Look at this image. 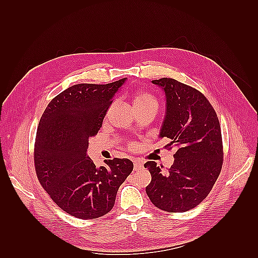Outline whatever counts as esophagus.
I'll use <instances>...</instances> for the list:
<instances>
[{
	"mask_svg": "<svg viewBox=\"0 0 258 258\" xmlns=\"http://www.w3.org/2000/svg\"><path fill=\"white\" fill-rule=\"evenodd\" d=\"M134 169L135 171H140V169H143V164L140 161H134Z\"/></svg>",
	"mask_w": 258,
	"mask_h": 258,
	"instance_id": "esophagus-1",
	"label": "esophagus"
}]
</instances>
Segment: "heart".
I'll return each mask as SVG.
<instances>
[{
	"label": "heart",
	"instance_id": "obj_1",
	"mask_svg": "<svg viewBox=\"0 0 258 258\" xmlns=\"http://www.w3.org/2000/svg\"><path fill=\"white\" fill-rule=\"evenodd\" d=\"M144 106H155L157 107V102L154 96L149 93L140 92L133 97V107H144Z\"/></svg>",
	"mask_w": 258,
	"mask_h": 258
}]
</instances>
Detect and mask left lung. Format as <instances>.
<instances>
[{
  "mask_svg": "<svg viewBox=\"0 0 258 258\" xmlns=\"http://www.w3.org/2000/svg\"><path fill=\"white\" fill-rule=\"evenodd\" d=\"M165 94V115L160 139L174 146V163L166 174L146 162L152 180L146 187L151 202L162 211L183 213L200 204L221 173V126L211 103L201 92L174 79L153 80Z\"/></svg>",
  "mask_w": 258,
  "mask_h": 258,
  "instance_id": "left-lung-1",
  "label": "left lung"
}]
</instances>
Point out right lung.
<instances>
[{"label": "right lung", "mask_w": 258, "mask_h": 258, "mask_svg": "<svg viewBox=\"0 0 258 258\" xmlns=\"http://www.w3.org/2000/svg\"><path fill=\"white\" fill-rule=\"evenodd\" d=\"M125 81L71 86L53 98L38 123L34 151L38 180L53 202L76 218L107 214L118 187L133 171L128 158L104 161L96 167L87 155L90 139L102 127Z\"/></svg>", "instance_id": "obj_1"}]
</instances>
